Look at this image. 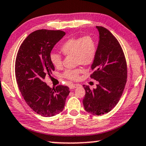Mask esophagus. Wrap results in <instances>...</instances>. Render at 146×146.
Returning a JSON list of instances; mask_svg holds the SVG:
<instances>
[{
    "mask_svg": "<svg viewBox=\"0 0 146 146\" xmlns=\"http://www.w3.org/2000/svg\"><path fill=\"white\" fill-rule=\"evenodd\" d=\"M80 86L79 84H71V86H70V89L71 90H73V89H75V88H77V87Z\"/></svg>",
    "mask_w": 146,
    "mask_h": 146,
    "instance_id": "1",
    "label": "esophagus"
}]
</instances>
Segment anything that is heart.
I'll return each mask as SVG.
<instances>
[{
  "instance_id": "1",
  "label": "heart",
  "mask_w": 146,
  "mask_h": 146,
  "mask_svg": "<svg viewBox=\"0 0 146 146\" xmlns=\"http://www.w3.org/2000/svg\"><path fill=\"white\" fill-rule=\"evenodd\" d=\"M60 50L65 56H73L76 64L89 65L94 62L96 55V42L92 37L89 36L70 38L62 44ZM50 58L55 67H62V58L60 54L52 52ZM82 71L81 68L67 70L64 72V76L69 79H77Z\"/></svg>"
}]
</instances>
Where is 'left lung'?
<instances>
[{
  "label": "left lung",
  "mask_w": 146,
  "mask_h": 146,
  "mask_svg": "<svg viewBox=\"0 0 146 146\" xmlns=\"http://www.w3.org/2000/svg\"><path fill=\"white\" fill-rule=\"evenodd\" d=\"M96 28L99 41L90 77L98 84L92 90L83 86L86 91L83 104L87 112L99 116L108 113L119 102L127 82V68L124 53L115 37L104 27Z\"/></svg>",
  "instance_id": "obj_1"
}]
</instances>
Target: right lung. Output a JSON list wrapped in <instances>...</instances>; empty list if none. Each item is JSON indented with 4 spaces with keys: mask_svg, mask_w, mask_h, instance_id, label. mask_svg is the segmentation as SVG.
<instances>
[{
    "mask_svg": "<svg viewBox=\"0 0 146 146\" xmlns=\"http://www.w3.org/2000/svg\"><path fill=\"white\" fill-rule=\"evenodd\" d=\"M65 32L39 29L30 34L21 44L15 60V77L24 100L32 109L42 117L60 113L69 94L67 86L51 88L44 82L54 67L50 52Z\"/></svg>",
    "mask_w": 146,
    "mask_h": 146,
    "instance_id": "1",
    "label": "right lung"
}]
</instances>
